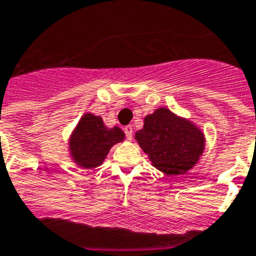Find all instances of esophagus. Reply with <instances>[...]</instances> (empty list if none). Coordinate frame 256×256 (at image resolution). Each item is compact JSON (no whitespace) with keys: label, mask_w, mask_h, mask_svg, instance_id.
<instances>
[{"label":"esophagus","mask_w":256,"mask_h":256,"mask_svg":"<svg viewBox=\"0 0 256 256\" xmlns=\"http://www.w3.org/2000/svg\"><path fill=\"white\" fill-rule=\"evenodd\" d=\"M123 130H124V134H126V137H128V140H132V137H133V126H124L123 128Z\"/></svg>","instance_id":"1"}]
</instances>
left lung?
Wrapping results in <instances>:
<instances>
[{"instance_id": "obj_1", "label": "left lung", "mask_w": 256, "mask_h": 256, "mask_svg": "<svg viewBox=\"0 0 256 256\" xmlns=\"http://www.w3.org/2000/svg\"><path fill=\"white\" fill-rule=\"evenodd\" d=\"M136 140L152 166L166 176L189 172L206 145L203 132L196 124L164 106L145 116L144 128L136 133Z\"/></svg>"}]
</instances>
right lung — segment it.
Segmentation results:
<instances>
[{"instance_id":"1","label":"right lung","mask_w":256,"mask_h":256,"mask_svg":"<svg viewBox=\"0 0 256 256\" xmlns=\"http://www.w3.org/2000/svg\"><path fill=\"white\" fill-rule=\"evenodd\" d=\"M124 140L119 128H108L100 116L84 114L70 136V154L79 167L93 168L100 166L112 146Z\"/></svg>"}]
</instances>
